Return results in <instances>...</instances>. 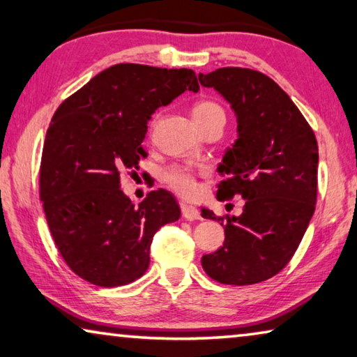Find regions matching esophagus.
I'll return each instance as SVG.
<instances>
[{"mask_svg":"<svg viewBox=\"0 0 357 357\" xmlns=\"http://www.w3.org/2000/svg\"><path fill=\"white\" fill-rule=\"evenodd\" d=\"M181 211H183V217L185 220H200L202 219L200 211L193 206H189V204H181Z\"/></svg>","mask_w":357,"mask_h":357,"instance_id":"34e87169","label":"esophagus"}]
</instances>
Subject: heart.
I'll use <instances>...</instances> for the list:
<instances>
[{"mask_svg": "<svg viewBox=\"0 0 357 357\" xmlns=\"http://www.w3.org/2000/svg\"><path fill=\"white\" fill-rule=\"evenodd\" d=\"M214 116H225L223 108L214 100L203 99L198 100L192 107V118L195 124H202ZM162 179L178 195L190 197L197 190V172L189 165L173 164L162 170Z\"/></svg>", "mask_w": 357, "mask_h": 357, "instance_id": "heart-1", "label": "heart"}]
</instances>
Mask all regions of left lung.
Returning <instances> with one entry per match:
<instances>
[{"label": "left lung", "mask_w": 357, "mask_h": 357, "mask_svg": "<svg viewBox=\"0 0 357 357\" xmlns=\"http://www.w3.org/2000/svg\"><path fill=\"white\" fill-rule=\"evenodd\" d=\"M198 78L238 116L239 137L219 167L225 179L217 198L245 200L239 217L202 209L204 219L225 227L223 245L203 255L202 266L223 285H253L289 263L315 213L317 138L289 96L261 72L220 68Z\"/></svg>", "instance_id": "obj_1"}]
</instances>
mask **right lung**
<instances>
[{
	"label": "right lung",
	"mask_w": 357,
	"mask_h": 357,
	"mask_svg": "<svg viewBox=\"0 0 357 357\" xmlns=\"http://www.w3.org/2000/svg\"><path fill=\"white\" fill-rule=\"evenodd\" d=\"M200 89L192 69L121 63L102 70L58 107L48 126L39 197L59 253L93 285H128L146 273L157 229L179 219L170 192L151 190L135 206L119 173H135L157 108Z\"/></svg>",
	"instance_id": "add662e5"
}]
</instances>
